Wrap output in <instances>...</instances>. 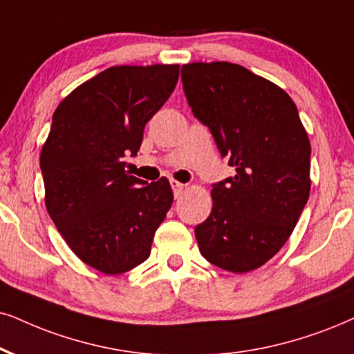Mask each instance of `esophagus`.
I'll list each match as a JSON object with an SVG mask.
<instances>
[{
    "label": "esophagus",
    "instance_id": "34e87169",
    "mask_svg": "<svg viewBox=\"0 0 354 354\" xmlns=\"http://www.w3.org/2000/svg\"><path fill=\"white\" fill-rule=\"evenodd\" d=\"M169 185H171V187H173V192H174V198H180L181 196V192L185 191V185H183V183H178V181H174V180H171L169 181Z\"/></svg>",
    "mask_w": 354,
    "mask_h": 354
}]
</instances>
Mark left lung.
Listing matches in <instances>:
<instances>
[{
	"label": "left lung",
	"mask_w": 354,
	"mask_h": 354,
	"mask_svg": "<svg viewBox=\"0 0 354 354\" xmlns=\"http://www.w3.org/2000/svg\"><path fill=\"white\" fill-rule=\"evenodd\" d=\"M192 114L235 176L212 185L194 229L207 261L232 272L265 265L288 241L310 192V142L288 93L229 62L181 66Z\"/></svg>",
	"instance_id": "left-lung-1"
}]
</instances>
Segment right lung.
Listing matches in <instances>:
<instances>
[{
  "label": "right lung",
  "instance_id": "1",
  "mask_svg": "<svg viewBox=\"0 0 354 354\" xmlns=\"http://www.w3.org/2000/svg\"><path fill=\"white\" fill-rule=\"evenodd\" d=\"M180 77V65L111 66L58 104L40 153L46 205L82 261L120 274L150 257L173 204L167 178L147 183L125 171L144 129Z\"/></svg>",
  "mask_w": 354,
  "mask_h": 354
}]
</instances>
